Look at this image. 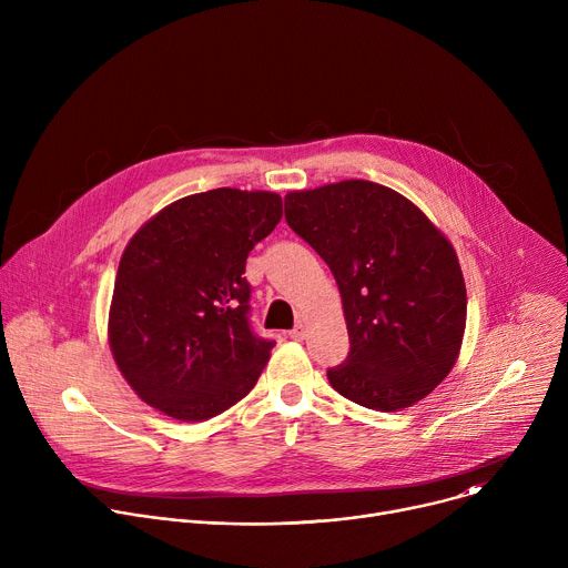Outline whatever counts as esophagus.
Listing matches in <instances>:
<instances>
[{
    "instance_id": "obj_1",
    "label": "esophagus",
    "mask_w": 568,
    "mask_h": 568,
    "mask_svg": "<svg viewBox=\"0 0 568 568\" xmlns=\"http://www.w3.org/2000/svg\"><path fill=\"white\" fill-rule=\"evenodd\" d=\"M290 337H292L294 342H301V339L305 337V326H303V323H296V326L290 331Z\"/></svg>"
}]
</instances>
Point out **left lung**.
Here are the masks:
<instances>
[{"label":"left lung","instance_id":"left-lung-1","mask_svg":"<svg viewBox=\"0 0 568 568\" xmlns=\"http://www.w3.org/2000/svg\"><path fill=\"white\" fill-rule=\"evenodd\" d=\"M285 220L339 285L351 351L328 368L333 388L375 412L429 395L454 368L465 333L452 242L414 202L366 180L287 193Z\"/></svg>","mask_w":568,"mask_h":568}]
</instances>
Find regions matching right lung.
I'll list each match as a JSON object with an SVG mask.
<instances>
[{
	"label": "right lung",
	"mask_w": 568,
	"mask_h": 568,
	"mask_svg": "<svg viewBox=\"0 0 568 568\" xmlns=\"http://www.w3.org/2000/svg\"><path fill=\"white\" fill-rule=\"evenodd\" d=\"M267 191L213 189L161 209L128 242L110 305V348L150 407L209 420L258 382L274 342L254 335L245 274L281 222Z\"/></svg>",
	"instance_id": "obj_1"
}]
</instances>
